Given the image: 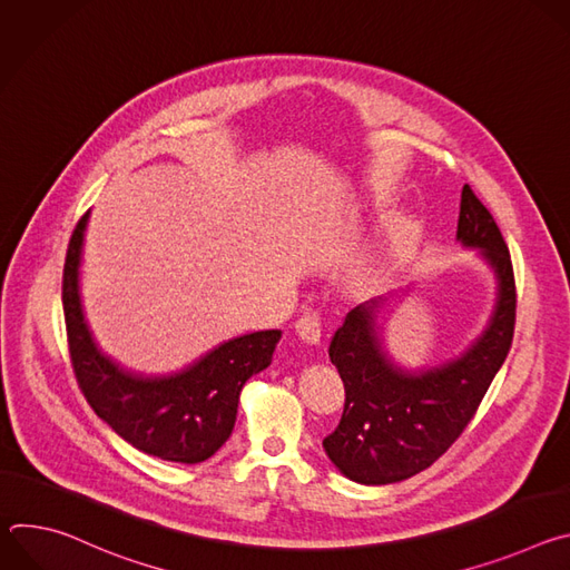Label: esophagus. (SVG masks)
Returning a JSON list of instances; mask_svg holds the SVG:
<instances>
[{
    "instance_id": "obj_1",
    "label": "esophagus",
    "mask_w": 570,
    "mask_h": 570,
    "mask_svg": "<svg viewBox=\"0 0 570 570\" xmlns=\"http://www.w3.org/2000/svg\"><path fill=\"white\" fill-rule=\"evenodd\" d=\"M295 332H297V336L302 338V341H306V343H311V345H315V343H320V315L317 313H304V315H299L297 317V322H295Z\"/></svg>"
}]
</instances>
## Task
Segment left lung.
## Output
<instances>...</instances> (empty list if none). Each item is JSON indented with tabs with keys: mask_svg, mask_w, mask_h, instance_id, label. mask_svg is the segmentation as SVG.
<instances>
[{
	"mask_svg": "<svg viewBox=\"0 0 570 570\" xmlns=\"http://www.w3.org/2000/svg\"><path fill=\"white\" fill-rule=\"evenodd\" d=\"M458 240L478 248L499 282L490 327L462 356L422 372L394 365L376 327L385 295L352 308L332 338L330 358L345 383V409L322 446L350 480L390 484L429 469L462 435L508 358L517 322L512 257L494 216L469 185Z\"/></svg>",
	"mask_w": 570,
	"mask_h": 570,
	"instance_id": "1",
	"label": "left lung"
}]
</instances>
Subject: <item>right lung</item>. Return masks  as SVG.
<instances>
[{
  "mask_svg": "<svg viewBox=\"0 0 570 570\" xmlns=\"http://www.w3.org/2000/svg\"><path fill=\"white\" fill-rule=\"evenodd\" d=\"M88 216H80L71 232L62 268L65 330L78 387L92 411L135 449L169 462H203L232 435L240 387L271 365L282 332L227 341L171 376L124 370L97 347L80 308L78 266Z\"/></svg>",
  "mask_w": 570,
  "mask_h": 570,
  "instance_id": "1",
  "label": "right lung"
}]
</instances>
